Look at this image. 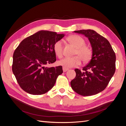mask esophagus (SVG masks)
<instances>
[{"mask_svg": "<svg viewBox=\"0 0 126 126\" xmlns=\"http://www.w3.org/2000/svg\"><path fill=\"white\" fill-rule=\"evenodd\" d=\"M63 72H66L67 70H68V68H64V67H63Z\"/></svg>", "mask_w": 126, "mask_h": 126, "instance_id": "esophagus-1", "label": "esophagus"}]
</instances>
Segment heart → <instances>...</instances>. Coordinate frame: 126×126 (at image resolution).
<instances>
[{
	"mask_svg": "<svg viewBox=\"0 0 126 126\" xmlns=\"http://www.w3.org/2000/svg\"><path fill=\"white\" fill-rule=\"evenodd\" d=\"M67 40L77 48L75 55H78L83 62H88L92 57V51L87 46H85L86 41L78 35H71L67 38ZM63 44L62 40L57 41L54 45L53 49L56 56L59 58L63 56ZM58 64L66 68L75 67L81 63V59L78 56L72 57H66L58 62Z\"/></svg>",
	"mask_w": 126,
	"mask_h": 126,
	"instance_id": "b5f03b06",
	"label": "heart"
}]
</instances>
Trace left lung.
I'll use <instances>...</instances> for the list:
<instances>
[{"label": "left lung", "mask_w": 126, "mask_h": 126, "mask_svg": "<svg viewBox=\"0 0 126 126\" xmlns=\"http://www.w3.org/2000/svg\"><path fill=\"white\" fill-rule=\"evenodd\" d=\"M88 39L92 47L90 62L83 71L75 69L76 77L70 85L76 93L83 96L99 93L107 86L116 69V55L107 39L93 30L74 31Z\"/></svg>", "instance_id": "8db88e82"}]
</instances>
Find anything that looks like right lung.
<instances>
[{"instance_id":"1","label":"right lung","mask_w":126,"mask_h":126,"mask_svg":"<svg viewBox=\"0 0 126 126\" xmlns=\"http://www.w3.org/2000/svg\"><path fill=\"white\" fill-rule=\"evenodd\" d=\"M64 36L63 33L40 30L24 39L15 50L13 72L26 92L42 94L54 87L58 76L63 72V68L47 65L56 62L53 47Z\"/></svg>"}]
</instances>
